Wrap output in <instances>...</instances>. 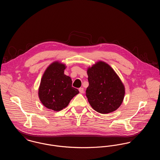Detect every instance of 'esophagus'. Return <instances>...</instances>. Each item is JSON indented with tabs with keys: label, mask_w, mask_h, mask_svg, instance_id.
Listing matches in <instances>:
<instances>
[{
	"label": "esophagus",
	"mask_w": 160,
	"mask_h": 160,
	"mask_svg": "<svg viewBox=\"0 0 160 160\" xmlns=\"http://www.w3.org/2000/svg\"><path fill=\"white\" fill-rule=\"evenodd\" d=\"M79 92L81 93H84V89L83 88H79Z\"/></svg>",
	"instance_id": "1"
}]
</instances>
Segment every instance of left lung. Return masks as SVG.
<instances>
[{
    "label": "left lung",
    "instance_id": "8db88e82",
    "mask_svg": "<svg viewBox=\"0 0 160 160\" xmlns=\"http://www.w3.org/2000/svg\"><path fill=\"white\" fill-rule=\"evenodd\" d=\"M89 86L86 95L93 109L102 114L117 110L125 96V87L113 69L99 61L87 71Z\"/></svg>",
    "mask_w": 160,
    "mask_h": 160
}]
</instances>
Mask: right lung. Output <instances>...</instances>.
<instances>
[{"label": "right lung", "mask_w": 160, "mask_h": 160, "mask_svg": "<svg viewBox=\"0 0 160 160\" xmlns=\"http://www.w3.org/2000/svg\"><path fill=\"white\" fill-rule=\"evenodd\" d=\"M66 66L56 61L46 69L41 80L38 96L48 109L58 112L68 106L70 101L79 93L72 86L70 77L64 74Z\"/></svg>", "instance_id": "right-lung-1"}]
</instances>
